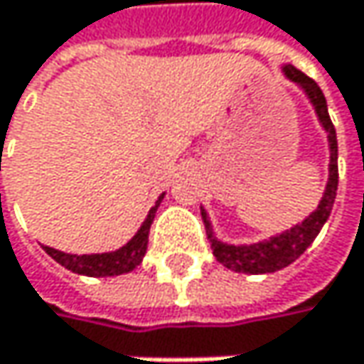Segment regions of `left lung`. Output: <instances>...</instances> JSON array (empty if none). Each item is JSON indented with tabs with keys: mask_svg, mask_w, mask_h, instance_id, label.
Listing matches in <instances>:
<instances>
[{
	"mask_svg": "<svg viewBox=\"0 0 364 364\" xmlns=\"http://www.w3.org/2000/svg\"><path fill=\"white\" fill-rule=\"evenodd\" d=\"M280 69H282V75L306 95V99L310 101L312 109L316 113L318 124L323 126V130L327 134L328 181L325 185L318 206L308 217H304L299 223H295L289 230H282L269 238H263L259 242H249V245H234V242L221 240L213 228L208 210L204 206H200L202 219L206 225V234L210 238L213 255L228 269L240 272V274H272V272H278V269L291 265L295 259H299L304 251L314 242V238L321 234L323 225L327 223L328 215L333 210L335 193H337V179H339L337 177V134H335V126L328 117L327 99H325L323 90L318 88V84L312 77H308L306 73H301L299 69H295L293 65H282Z\"/></svg>",
	"mask_w": 364,
	"mask_h": 364,
	"instance_id": "1",
	"label": "left lung"
}]
</instances>
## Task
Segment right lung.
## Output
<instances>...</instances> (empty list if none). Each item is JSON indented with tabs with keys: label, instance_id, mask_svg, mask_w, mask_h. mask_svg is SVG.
I'll list each match as a JSON object with an SVG mask.
<instances>
[{
	"label": "right lung",
	"instance_id": "1",
	"mask_svg": "<svg viewBox=\"0 0 364 364\" xmlns=\"http://www.w3.org/2000/svg\"><path fill=\"white\" fill-rule=\"evenodd\" d=\"M166 193H160L156 204L149 208L145 221L141 223V228L136 230V234L119 249L109 251V253H90V255H77V253H63L56 251L52 247H43V251L50 255L56 263H60L63 267L82 274V276H90V278H107V276H119V274H128L132 272L145 257L147 251V242H149V228L154 223L156 210L160 206V202L164 200Z\"/></svg>",
	"mask_w": 364,
	"mask_h": 364
}]
</instances>
